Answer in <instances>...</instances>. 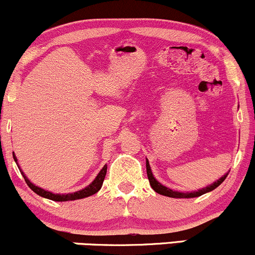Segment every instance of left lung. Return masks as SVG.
Returning a JSON list of instances; mask_svg holds the SVG:
<instances>
[{
	"mask_svg": "<svg viewBox=\"0 0 255 255\" xmlns=\"http://www.w3.org/2000/svg\"><path fill=\"white\" fill-rule=\"evenodd\" d=\"M146 171H147V177H148V181H150V184L152 187V189H153L154 192H157L158 194H162V195H165V197H169V198H197V197H200V195L205 194V193H209L213 191V189H216L217 187L221 184L223 181L225 180V177L228 176V172L224 175L223 177H221L219 180L216 181V182H213L212 184H210V186L205 187L203 189H198L197 192H187V193H183V192H177V191H172V189L168 188V187L163 186L162 183H159L158 181L154 178L153 174H152L151 171V166L148 164V160L146 159Z\"/></svg>",
	"mask_w": 255,
	"mask_h": 255,
	"instance_id": "obj_1",
	"label": "left lung"
}]
</instances>
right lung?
I'll list each match as a JSON object with an SVG mask.
<instances>
[{
  "mask_svg": "<svg viewBox=\"0 0 255 255\" xmlns=\"http://www.w3.org/2000/svg\"><path fill=\"white\" fill-rule=\"evenodd\" d=\"M13 157H14V160H15L16 164H17L16 157L15 156H13ZM19 170L21 171L22 176H24L26 183H27V186L30 187V188L34 193H37L38 195H40V197L46 198V199H50V200H54V201H68V200H78V199L87 198V197H90V195L96 194V193H97L99 189L102 188V184H103L105 175H107V165L103 166V169L99 171L97 177L93 180L92 183H90L89 186L85 187V188L81 189V191H78L75 193H68V194H55V193L45 191V189L40 188V187H38V186H36V184L32 183L31 181L25 176L24 172H22L21 169H20V166H19Z\"/></svg>",
  "mask_w": 255,
  "mask_h": 255,
  "instance_id": "right-lung-1",
  "label": "right lung"
}]
</instances>
